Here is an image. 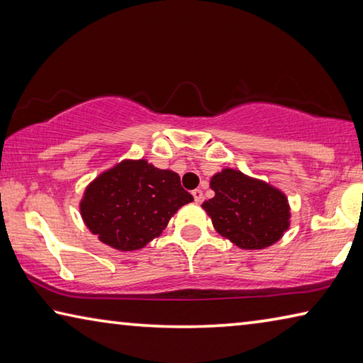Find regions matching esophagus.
I'll return each mask as SVG.
<instances>
[{
	"label": "esophagus",
	"instance_id": "esophagus-1",
	"mask_svg": "<svg viewBox=\"0 0 363 363\" xmlns=\"http://www.w3.org/2000/svg\"><path fill=\"white\" fill-rule=\"evenodd\" d=\"M192 195H194V200L196 201V203H200L201 199H203V192H201V189L192 190Z\"/></svg>",
	"mask_w": 363,
	"mask_h": 363
}]
</instances>
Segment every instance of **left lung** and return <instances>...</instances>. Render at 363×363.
I'll return each instance as SVG.
<instances>
[{"label": "left lung", "mask_w": 363, "mask_h": 363, "mask_svg": "<svg viewBox=\"0 0 363 363\" xmlns=\"http://www.w3.org/2000/svg\"><path fill=\"white\" fill-rule=\"evenodd\" d=\"M214 196L201 208L214 229L243 250H262L279 242L290 227L286 195L270 184L224 168L211 177Z\"/></svg>", "instance_id": "left-lung-1"}]
</instances>
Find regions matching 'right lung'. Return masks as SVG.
Masks as SVG:
<instances>
[{
    "mask_svg": "<svg viewBox=\"0 0 363 363\" xmlns=\"http://www.w3.org/2000/svg\"><path fill=\"white\" fill-rule=\"evenodd\" d=\"M194 196L181 177L147 160H123L104 171L84 190L79 213L102 243L120 251L144 248Z\"/></svg>",
    "mask_w": 363,
    "mask_h": 363,
    "instance_id": "obj_1",
    "label": "right lung"
}]
</instances>
